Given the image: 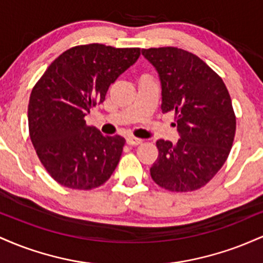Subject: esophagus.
Masks as SVG:
<instances>
[{
  "instance_id": "1",
  "label": "esophagus",
  "mask_w": 263,
  "mask_h": 263,
  "mask_svg": "<svg viewBox=\"0 0 263 263\" xmlns=\"http://www.w3.org/2000/svg\"><path fill=\"white\" fill-rule=\"evenodd\" d=\"M127 143L129 146H138V144L142 143V140L141 138H137V137H134V136H131V137L127 138Z\"/></svg>"
}]
</instances>
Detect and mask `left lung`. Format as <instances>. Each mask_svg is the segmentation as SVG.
<instances>
[{"label":"left lung","mask_w":263,"mask_h":263,"mask_svg":"<svg viewBox=\"0 0 263 263\" xmlns=\"http://www.w3.org/2000/svg\"><path fill=\"white\" fill-rule=\"evenodd\" d=\"M159 74L162 111L174 112L180 140H158L151 177L170 192L203 188L228 159L236 116L224 81L195 54L176 47L142 49ZM176 126V125H174Z\"/></svg>","instance_id":"8db88e82"}]
</instances>
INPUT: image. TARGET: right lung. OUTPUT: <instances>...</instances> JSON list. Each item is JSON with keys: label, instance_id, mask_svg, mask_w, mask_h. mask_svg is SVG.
Masks as SVG:
<instances>
[{"label": "right lung", "instance_id": "obj_1", "mask_svg": "<svg viewBox=\"0 0 263 263\" xmlns=\"http://www.w3.org/2000/svg\"><path fill=\"white\" fill-rule=\"evenodd\" d=\"M140 55V48L77 45L60 54L33 86L29 137L45 171L60 185L91 190L114 173L125 138L101 135L86 125L85 116Z\"/></svg>", "mask_w": 263, "mask_h": 263}]
</instances>
